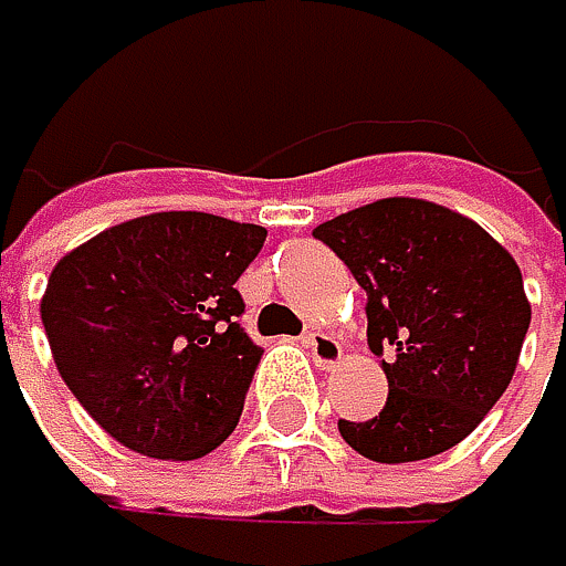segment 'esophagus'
<instances>
[{"label":"esophagus","instance_id":"1","mask_svg":"<svg viewBox=\"0 0 566 566\" xmlns=\"http://www.w3.org/2000/svg\"><path fill=\"white\" fill-rule=\"evenodd\" d=\"M303 343H306L310 357L316 360L319 370H333V367L343 360V343H339L333 333H326V329H310V333L303 336Z\"/></svg>","mask_w":566,"mask_h":566}]
</instances>
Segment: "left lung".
<instances>
[{"instance_id": "left-lung-1", "label": "left lung", "mask_w": 566, "mask_h": 566, "mask_svg": "<svg viewBox=\"0 0 566 566\" xmlns=\"http://www.w3.org/2000/svg\"><path fill=\"white\" fill-rule=\"evenodd\" d=\"M367 290V339L387 374L380 417L339 420L377 463L457 447L517 370L531 303L517 260L480 223L413 196L349 209L313 230Z\"/></svg>"}]
</instances>
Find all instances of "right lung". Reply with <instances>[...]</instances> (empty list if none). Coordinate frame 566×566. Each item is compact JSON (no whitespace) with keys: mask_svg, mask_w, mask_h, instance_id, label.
Wrapping results in <instances>:
<instances>
[{"mask_svg":"<svg viewBox=\"0 0 566 566\" xmlns=\"http://www.w3.org/2000/svg\"><path fill=\"white\" fill-rule=\"evenodd\" d=\"M266 230L169 209L69 250L42 293L59 377L123 447L196 460L240 423L263 349L243 333L237 280Z\"/></svg>","mask_w":566,"mask_h":566,"instance_id":"1","label":"right lung"}]
</instances>
